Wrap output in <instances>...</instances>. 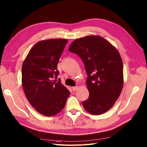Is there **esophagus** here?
I'll list each match as a JSON object with an SVG mask.
<instances>
[{
    "label": "esophagus",
    "instance_id": "1",
    "mask_svg": "<svg viewBox=\"0 0 147 147\" xmlns=\"http://www.w3.org/2000/svg\"><path fill=\"white\" fill-rule=\"evenodd\" d=\"M71 89H72V90H73V91H76L77 89H78V86H74V87H72Z\"/></svg>",
    "mask_w": 147,
    "mask_h": 147
}]
</instances>
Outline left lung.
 <instances>
[{
    "label": "left lung",
    "instance_id": "left-lung-1",
    "mask_svg": "<svg viewBox=\"0 0 147 147\" xmlns=\"http://www.w3.org/2000/svg\"><path fill=\"white\" fill-rule=\"evenodd\" d=\"M83 61L88 75V99L83 102L93 115L109 111L119 97L123 86V66L117 49L99 36H87L73 41L68 48Z\"/></svg>",
    "mask_w": 147,
    "mask_h": 147
}]
</instances>
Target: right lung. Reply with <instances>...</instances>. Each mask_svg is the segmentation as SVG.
Wrapping results in <instances>:
<instances>
[{"label": "right lung", "mask_w": 147, "mask_h": 147, "mask_svg": "<svg viewBox=\"0 0 147 147\" xmlns=\"http://www.w3.org/2000/svg\"><path fill=\"white\" fill-rule=\"evenodd\" d=\"M68 42L55 38L41 40L30 49L22 66V85L30 104L45 116L51 117L64 109L69 91L56 82L57 65Z\"/></svg>", "instance_id": "1"}]
</instances>
